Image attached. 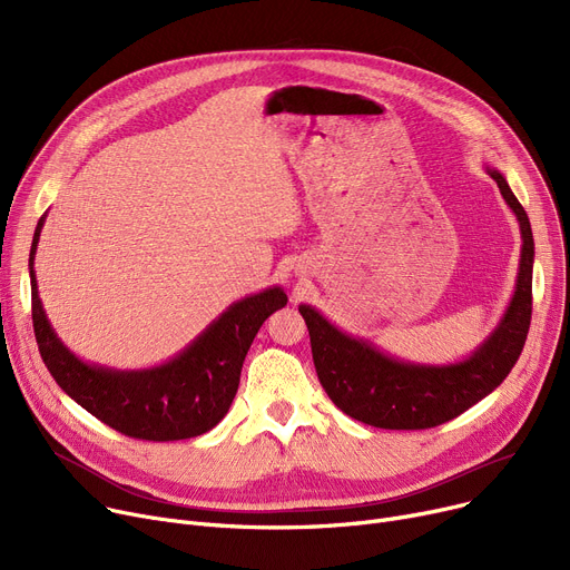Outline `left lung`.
Segmentation results:
<instances>
[{
  "label": "left lung",
  "instance_id": "8db88e82",
  "mask_svg": "<svg viewBox=\"0 0 570 570\" xmlns=\"http://www.w3.org/2000/svg\"><path fill=\"white\" fill-rule=\"evenodd\" d=\"M505 205L520 224L522 249L511 303L492 333L455 363H413L381 351L374 342L344 333L316 307L301 305L314 367L327 397L346 415L383 430H428L453 421L488 397L518 363L531 323L533 235L524 207L505 177L485 164Z\"/></svg>",
  "mask_w": 570,
  "mask_h": 570
}]
</instances>
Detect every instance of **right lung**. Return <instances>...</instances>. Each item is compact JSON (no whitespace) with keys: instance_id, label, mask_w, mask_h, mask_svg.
Listing matches in <instances>:
<instances>
[{"instance_id":"obj_1","label":"right lung","mask_w":570,"mask_h":570,"mask_svg":"<svg viewBox=\"0 0 570 570\" xmlns=\"http://www.w3.org/2000/svg\"><path fill=\"white\" fill-rule=\"evenodd\" d=\"M46 215L29 252V282L37 344L57 385L101 423L134 439H191L219 425L258 327L288 303L284 288L269 286L228 305L196 340L159 365L117 370L87 363L59 340L39 297L35 258Z\"/></svg>"}]
</instances>
